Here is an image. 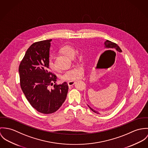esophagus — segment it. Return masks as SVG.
I'll return each instance as SVG.
<instances>
[{
	"instance_id": "1",
	"label": "esophagus",
	"mask_w": 148,
	"mask_h": 148,
	"mask_svg": "<svg viewBox=\"0 0 148 148\" xmlns=\"http://www.w3.org/2000/svg\"><path fill=\"white\" fill-rule=\"evenodd\" d=\"M75 82L74 81H69V82H67V84L69 86V87H71L72 86H73L74 84H75Z\"/></svg>"
}]
</instances>
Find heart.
Segmentation results:
<instances>
[{
    "instance_id": "obj_1",
    "label": "heart",
    "mask_w": 148,
    "mask_h": 148,
    "mask_svg": "<svg viewBox=\"0 0 148 148\" xmlns=\"http://www.w3.org/2000/svg\"><path fill=\"white\" fill-rule=\"evenodd\" d=\"M60 51L67 56L73 58L75 54V50L71 47L65 46L61 48ZM47 64L51 70H56V67L54 63L53 59L50 57L48 60ZM84 69L82 66H75L66 70L61 75V77L63 81H74L81 78L83 74Z\"/></svg>"
}]
</instances>
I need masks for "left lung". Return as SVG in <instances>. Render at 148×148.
Instances as JSON below:
<instances>
[{
    "instance_id": "1",
    "label": "left lung",
    "mask_w": 148,
    "mask_h": 148,
    "mask_svg": "<svg viewBox=\"0 0 148 148\" xmlns=\"http://www.w3.org/2000/svg\"><path fill=\"white\" fill-rule=\"evenodd\" d=\"M104 45H105V47L106 48H108V49H110L114 50L115 51H117L119 52H122V50L120 49V48L116 44L115 42H113L111 41H109L108 40H106V41H105L104 42ZM88 107L95 113H97V114H99L100 113H99L98 112L94 110L92 108H91L89 106H88Z\"/></svg>"
}]
</instances>
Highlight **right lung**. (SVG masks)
Segmentation results:
<instances>
[{"instance_id":"right-lung-1","label":"right lung","mask_w":148,"mask_h":148,"mask_svg":"<svg viewBox=\"0 0 148 148\" xmlns=\"http://www.w3.org/2000/svg\"><path fill=\"white\" fill-rule=\"evenodd\" d=\"M51 41L43 40L32 44L18 67L23 93L32 107L44 114L54 113L60 108L66 99L69 88L66 82L55 83L57 76L49 70L47 62ZM53 85V88L51 89Z\"/></svg>"}]
</instances>
